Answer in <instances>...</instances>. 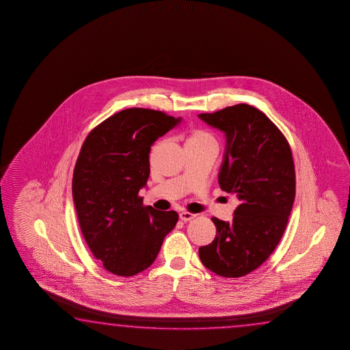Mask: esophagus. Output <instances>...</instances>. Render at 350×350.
Here are the masks:
<instances>
[{"label": "esophagus", "mask_w": 350, "mask_h": 350, "mask_svg": "<svg viewBox=\"0 0 350 350\" xmlns=\"http://www.w3.org/2000/svg\"><path fill=\"white\" fill-rule=\"evenodd\" d=\"M178 217H180V219L184 220V221H190V220L195 219L196 214L189 213V212H180Z\"/></svg>", "instance_id": "34e87169"}]
</instances>
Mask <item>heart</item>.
Listing matches in <instances>:
<instances>
[{
  "mask_svg": "<svg viewBox=\"0 0 350 350\" xmlns=\"http://www.w3.org/2000/svg\"><path fill=\"white\" fill-rule=\"evenodd\" d=\"M215 143V138L207 131H193L186 139V146L190 144H202V143Z\"/></svg>",
  "mask_w": 350,
  "mask_h": 350,
  "instance_id": "b5f03b06",
  "label": "heart"
}]
</instances>
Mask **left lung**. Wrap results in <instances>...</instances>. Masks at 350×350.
Masks as SVG:
<instances>
[{
  "label": "left lung",
  "mask_w": 350,
  "mask_h": 350,
  "mask_svg": "<svg viewBox=\"0 0 350 350\" xmlns=\"http://www.w3.org/2000/svg\"><path fill=\"white\" fill-rule=\"evenodd\" d=\"M198 118L224 132L218 183L240 201L230 223L212 218L217 235L198 254L209 271L239 278L261 266L284 234L295 198L291 149L278 127L247 104Z\"/></svg>",
  "instance_id": "8db88e82"
}]
</instances>
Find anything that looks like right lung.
I'll list each match as a JSON object with an SVG mask.
<instances>
[{"label":"right lung","mask_w":350,"mask_h":350,"mask_svg":"<svg viewBox=\"0 0 350 350\" xmlns=\"http://www.w3.org/2000/svg\"><path fill=\"white\" fill-rule=\"evenodd\" d=\"M181 122L161 111L131 107L98 124L85 138L73 172L72 193L85 243L109 272L131 277L147 269L175 211L143 207L153 143Z\"/></svg>","instance_id":"obj_1"}]
</instances>
